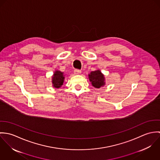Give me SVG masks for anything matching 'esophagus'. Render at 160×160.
Returning <instances> with one entry per match:
<instances>
[{
    "label": "esophagus",
    "mask_w": 160,
    "mask_h": 160,
    "mask_svg": "<svg viewBox=\"0 0 160 160\" xmlns=\"http://www.w3.org/2000/svg\"><path fill=\"white\" fill-rule=\"evenodd\" d=\"M74 74L78 75V74H79L81 73V70H79V69H75V70L74 71Z\"/></svg>",
    "instance_id": "34e87169"
}]
</instances>
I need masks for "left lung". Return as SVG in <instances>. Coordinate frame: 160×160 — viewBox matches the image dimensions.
Listing matches in <instances>:
<instances>
[{
    "instance_id": "8db88e82",
    "label": "left lung",
    "mask_w": 160,
    "mask_h": 160,
    "mask_svg": "<svg viewBox=\"0 0 160 160\" xmlns=\"http://www.w3.org/2000/svg\"><path fill=\"white\" fill-rule=\"evenodd\" d=\"M88 77L92 86L95 88L99 89L105 85V76L100 69L91 71L90 74H89Z\"/></svg>"
}]
</instances>
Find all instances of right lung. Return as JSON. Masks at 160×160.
Returning <instances> with one entry per match:
<instances>
[{"instance_id":"1","label":"right lung","mask_w":160,"mask_h":160,"mask_svg":"<svg viewBox=\"0 0 160 160\" xmlns=\"http://www.w3.org/2000/svg\"><path fill=\"white\" fill-rule=\"evenodd\" d=\"M65 79V75L63 72L59 70H55L52 77V86L55 89L60 88L63 84Z\"/></svg>"}]
</instances>
